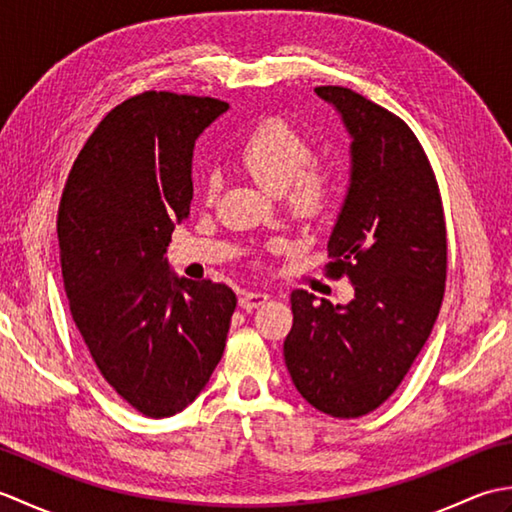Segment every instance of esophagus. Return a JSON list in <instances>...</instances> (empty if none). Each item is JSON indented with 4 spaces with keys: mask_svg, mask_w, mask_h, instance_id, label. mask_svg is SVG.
Wrapping results in <instances>:
<instances>
[{
    "mask_svg": "<svg viewBox=\"0 0 512 512\" xmlns=\"http://www.w3.org/2000/svg\"><path fill=\"white\" fill-rule=\"evenodd\" d=\"M268 299L270 295H266V292H242V297H239V306L244 310H255L259 306H264Z\"/></svg>",
    "mask_w": 512,
    "mask_h": 512,
    "instance_id": "1",
    "label": "esophagus"
}]
</instances>
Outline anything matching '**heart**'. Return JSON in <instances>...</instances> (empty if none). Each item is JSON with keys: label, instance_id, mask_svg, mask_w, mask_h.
Masks as SVG:
<instances>
[{"label": "heart", "instance_id": "1", "mask_svg": "<svg viewBox=\"0 0 512 512\" xmlns=\"http://www.w3.org/2000/svg\"><path fill=\"white\" fill-rule=\"evenodd\" d=\"M312 158L310 140L279 118L259 123L237 151V165L246 176L268 193H284L290 213L303 222L328 215L339 195L334 169ZM206 195H215V180L206 182Z\"/></svg>", "mask_w": 512, "mask_h": 512}]
</instances>
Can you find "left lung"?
I'll list each match as a JSON object with an SVG mask.
<instances>
[{
	"mask_svg": "<svg viewBox=\"0 0 512 512\" xmlns=\"http://www.w3.org/2000/svg\"><path fill=\"white\" fill-rule=\"evenodd\" d=\"M352 136V182L328 242L325 275L354 286L347 306L295 290L286 367L332 418L378 409L407 376L438 319L447 226L436 173L411 127L341 85L314 88Z\"/></svg>",
	"mask_w": 512,
	"mask_h": 512,
	"instance_id": "obj_1",
	"label": "left lung"
}]
</instances>
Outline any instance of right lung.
<instances>
[{"label":"right lung","mask_w":512,"mask_h":512,"mask_svg":"<svg viewBox=\"0 0 512 512\" xmlns=\"http://www.w3.org/2000/svg\"><path fill=\"white\" fill-rule=\"evenodd\" d=\"M228 103L149 90L116 105L76 156L59 204L72 319L103 378L134 409L169 418L220 363L237 306L211 279L169 273L193 198L195 138Z\"/></svg>","instance_id":"1"}]
</instances>
